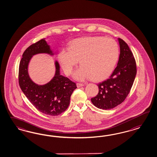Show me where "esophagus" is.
<instances>
[{"label":"esophagus","instance_id":"obj_1","mask_svg":"<svg viewBox=\"0 0 157 157\" xmlns=\"http://www.w3.org/2000/svg\"><path fill=\"white\" fill-rule=\"evenodd\" d=\"M76 86H77V87H82V86H84V84H83V83H76Z\"/></svg>","mask_w":157,"mask_h":157}]
</instances>
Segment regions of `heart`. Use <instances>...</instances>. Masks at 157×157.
<instances>
[{"label": "heart", "mask_w": 157, "mask_h": 157, "mask_svg": "<svg viewBox=\"0 0 157 157\" xmlns=\"http://www.w3.org/2000/svg\"><path fill=\"white\" fill-rule=\"evenodd\" d=\"M117 43L111 38L91 36L77 38L70 44L68 48H62L58 59L64 73L69 75L79 60L82 66L73 76L78 81L90 78L103 81L113 71L119 58Z\"/></svg>", "instance_id": "b5f03b06"}]
</instances>
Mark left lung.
Returning <instances> with one entry per match:
<instances>
[{"label":"left lung","instance_id":"left-lung-1","mask_svg":"<svg viewBox=\"0 0 157 157\" xmlns=\"http://www.w3.org/2000/svg\"><path fill=\"white\" fill-rule=\"evenodd\" d=\"M120 53L119 62L109 78L98 84V94L91 102L101 109L109 110L121 104L130 91L136 74V66L128 45L118 38Z\"/></svg>","mask_w":157,"mask_h":157}]
</instances>
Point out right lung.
<instances>
[{"mask_svg": "<svg viewBox=\"0 0 157 157\" xmlns=\"http://www.w3.org/2000/svg\"><path fill=\"white\" fill-rule=\"evenodd\" d=\"M53 52L45 38L31 45L24 52L19 63V84L24 94L34 107L44 114L57 116L68 107L72 92L77 88L75 83L60 74V65L55 61V73L52 79L44 85H38L29 76V64L33 56Z\"/></svg>", "mask_w": 157, "mask_h": 157, "instance_id": "add662e5", "label": "right lung"}]
</instances>
